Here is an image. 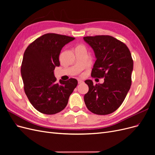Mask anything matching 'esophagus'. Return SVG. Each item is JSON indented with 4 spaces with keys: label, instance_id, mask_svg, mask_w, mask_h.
Segmentation results:
<instances>
[{
    "label": "esophagus",
    "instance_id": "1",
    "mask_svg": "<svg viewBox=\"0 0 155 155\" xmlns=\"http://www.w3.org/2000/svg\"><path fill=\"white\" fill-rule=\"evenodd\" d=\"M78 84H81V83H83V81L81 80V79H78Z\"/></svg>",
    "mask_w": 155,
    "mask_h": 155
}]
</instances>
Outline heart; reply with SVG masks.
<instances>
[{"instance_id":"heart-1","label":"heart","mask_w":155,"mask_h":155,"mask_svg":"<svg viewBox=\"0 0 155 155\" xmlns=\"http://www.w3.org/2000/svg\"><path fill=\"white\" fill-rule=\"evenodd\" d=\"M80 46H82V45H80Z\"/></svg>"}]
</instances>
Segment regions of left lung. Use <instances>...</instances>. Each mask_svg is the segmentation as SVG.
Here are the masks:
<instances>
[{
    "label": "left lung",
    "mask_w": 155,
    "mask_h": 155,
    "mask_svg": "<svg viewBox=\"0 0 155 155\" xmlns=\"http://www.w3.org/2000/svg\"><path fill=\"white\" fill-rule=\"evenodd\" d=\"M94 51L96 61L92 70V78H104L103 84L85 82L88 91L84 96L87 109L98 115L109 114L120 107L130 88L133 60L123 42L110 35L83 37Z\"/></svg>",
    "instance_id": "obj_1"
}]
</instances>
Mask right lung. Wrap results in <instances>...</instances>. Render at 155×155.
Listing matches in <instances>:
<instances>
[{
    "mask_svg": "<svg viewBox=\"0 0 155 155\" xmlns=\"http://www.w3.org/2000/svg\"><path fill=\"white\" fill-rule=\"evenodd\" d=\"M74 39L48 33L33 41L25 51L21 68L25 92L33 107L41 113L54 114L63 110L78 85L74 78L56 83L54 74L55 67L60 65L61 50Z\"/></svg>",
    "mask_w": 155,
    "mask_h": 155,
    "instance_id": "1",
    "label": "right lung"
}]
</instances>
